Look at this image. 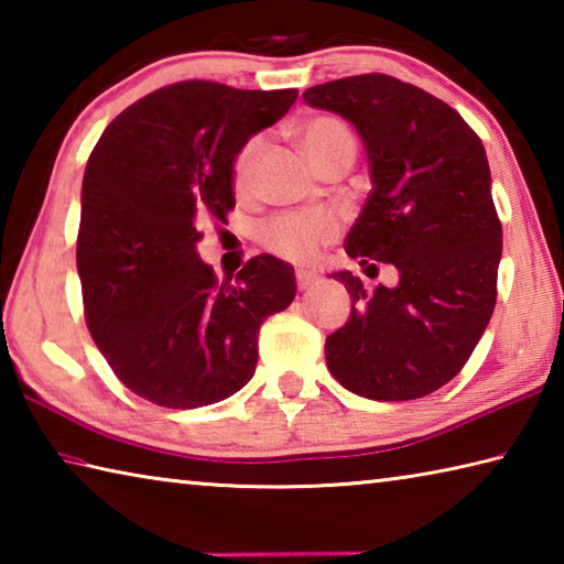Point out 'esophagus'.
Listing matches in <instances>:
<instances>
[{"label":"esophagus","instance_id":"obj_1","mask_svg":"<svg viewBox=\"0 0 564 564\" xmlns=\"http://www.w3.org/2000/svg\"><path fill=\"white\" fill-rule=\"evenodd\" d=\"M295 283H299L301 291L311 289V285L318 283V273H313V271H299V273H295Z\"/></svg>","mask_w":564,"mask_h":564}]
</instances>
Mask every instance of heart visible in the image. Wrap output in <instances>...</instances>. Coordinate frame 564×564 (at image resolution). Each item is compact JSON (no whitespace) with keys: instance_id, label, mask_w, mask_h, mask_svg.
I'll use <instances>...</instances> for the list:
<instances>
[{"instance_id":"heart-1","label":"heart","mask_w":564,"mask_h":564,"mask_svg":"<svg viewBox=\"0 0 564 564\" xmlns=\"http://www.w3.org/2000/svg\"><path fill=\"white\" fill-rule=\"evenodd\" d=\"M299 141L311 159L313 166H318L333 154L340 151H356L352 133L346 123L336 117H316L303 121L299 127ZM261 151V139H251L236 156L234 184L236 191H248L253 181L256 159ZM338 234V221L330 214H285L275 216L273 221L263 226V243L269 251L293 263H308L316 259L318 248L328 243Z\"/></svg>"}]
</instances>
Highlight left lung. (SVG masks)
I'll return each mask as SVG.
<instances>
[{
    "label": "left lung",
    "instance_id": "8db88e82",
    "mask_svg": "<svg viewBox=\"0 0 564 564\" xmlns=\"http://www.w3.org/2000/svg\"><path fill=\"white\" fill-rule=\"evenodd\" d=\"M352 123L370 194L346 236L360 265L390 263L373 293L350 271L352 308L326 338L330 376L370 400H415L453 380L488 328L502 256L482 141L433 94L388 74H360L303 94Z\"/></svg>",
    "mask_w": 564,
    "mask_h": 564
}]
</instances>
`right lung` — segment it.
Wrapping results in <instances>:
<instances>
[{"instance_id":"1","label":"right lung","mask_w":564,"mask_h":564,"mask_svg":"<svg viewBox=\"0 0 564 564\" xmlns=\"http://www.w3.org/2000/svg\"><path fill=\"white\" fill-rule=\"evenodd\" d=\"M295 97L178 82L123 109L91 151L76 241L84 313L113 373L151 403L191 410L241 390L263 318L295 299L293 265L271 253L218 285L196 251V224L236 206V156Z\"/></svg>"}]
</instances>
